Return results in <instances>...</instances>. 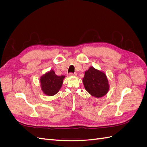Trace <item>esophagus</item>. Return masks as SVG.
<instances>
[{"instance_id": "esophagus-1", "label": "esophagus", "mask_w": 147, "mask_h": 147, "mask_svg": "<svg viewBox=\"0 0 147 147\" xmlns=\"http://www.w3.org/2000/svg\"><path fill=\"white\" fill-rule=\"evenodd\" d=\"M69 75H72V76H76V75H77V74L76 72H75V73L70 72V73H69Z\"/></svg>"}]
</instances>
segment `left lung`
<instances>
[{"label": "left lung", "mask_w": 147, "mask_h": 147, "mask_svg": "<svg viewBox=\"0 0 147 147\" xmlns=\"http://www.w3.org/2000/svg\"><path fill=\"white\" fill-rule=\"evenodd\" d=\"M83 82L86 90L96 97L105 96L109 90V82L106 75L92 67H90L84 73Z\"/></svg>", "instance_id": "obj_1"}]
</instances>
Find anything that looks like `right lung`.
Here are the masks:
<instances>
[{
    "instance_id": "obj_1",
    "label": "right lung",
    "mask_w": 147,
    "mask_h": 147,
    "mask_svg": "<svg viewBox=\"0 0 147 147\" xmlns=\"http://www.w3.org/2000/svg\"><path fill=\"white\" fill-rule=\"evenodd\" d=\"M64 78V75L57 76L51 70L40 78L42 90L47 96H54L60 90Z\"/></svg>"
}]
</instances>
